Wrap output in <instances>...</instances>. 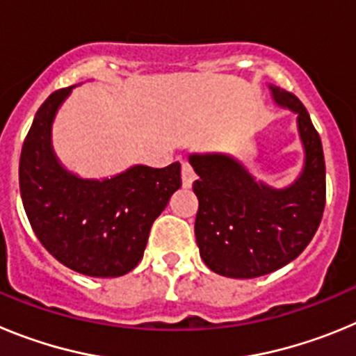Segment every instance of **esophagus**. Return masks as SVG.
I'll list each match as a JSON object with an SVG mask.
<instances>
[{"label":"esophagus","instance_id":"obj_1","mask_svg":"<svg viewBox=\"0 0 356 356\" xmlns=\"http://www.w3.org/2000/svg\"><path fill=\"white\" fill-rule=\"evenodd\" d=\"M181 181H184V187H191L194 181V171L187 160L181 162Z\"/></svg>","mask_w":356,"mask_h":356}]
</instances>
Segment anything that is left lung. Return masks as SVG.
Segmentation results:
<instances>
[{
	"label": "left lung",
	"instance_id": "1",
	"mask_svg": "<svg viewBox=\"0 0 356 356\" xmlns=\"http://www.w3.org/2000/svg\"><path fill=\"white\" fill-rule=\"evenodd\" d=\"M275 102L298 114L305 169L287 188L257 184L226 155H193L196 234L203 262L228 278H257L287 266L316 235L326 203L323 144L303 103L271 85Z\"/></svg>",
	"mask_w": 356,
	"mask_h": 356
}]
</instances>
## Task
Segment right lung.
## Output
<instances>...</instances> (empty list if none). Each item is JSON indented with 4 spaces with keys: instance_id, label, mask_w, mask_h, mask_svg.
<instances>
[{
    "instance_id": "obj_1",
    "label": "right lung",
    "mask_w": 356,
    "mask_h": 356,
    "mask_svg": "<svg viewBox=\"0 0 356 356\" xmlns=\"http://www.w3.org/2000/svg\"><path fill=\"white\" fill-rule=\"evenodd\" d=\"M71 87L40 105L19 160V188L37 238L60 264L94 278H115L143 260L153 221L181 187L180 162L134 165L110 180H81L51 149V122Z\"/></svg>"
}]
</instances>
